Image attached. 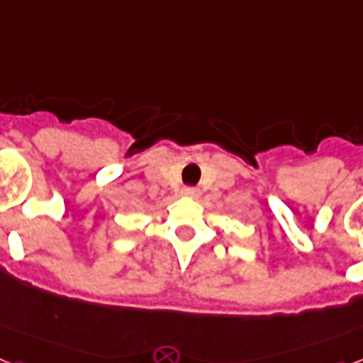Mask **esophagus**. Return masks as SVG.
Returning <instances> with one entry per match:
<instances>
[{
  "label": "esophagus",
  "mask_w": 363,
  "mask_h": 363,
  "mask_svg": "<svg viewBox=\"0 0 363 363\" xmlns=\"http://www.w3.org/2000/svg\"><path fill=\"white\" fill-rule=\"evenodd\" d=\"M184 194L185 196H189V199H199L200 191L194 187H187V189H184Z\"/></svg>",
  "instance_id": "esophagus-1"
}]
</instances>
